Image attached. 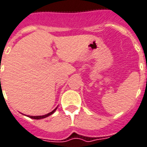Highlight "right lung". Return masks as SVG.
I'll list each match as a JSON object with an SVG mask.
<instances>
[{
  "instance_id": "add662e5",
  "label": "right lung",
  "mask_w": 147,
  "mask_h": 147,
  "mask_svg": "<svg viewBox=\"0 0 147 147\" xmlns=\"http://www.w3.org/2000/svg\"><path fill=\"white\" fill-rule=\"evenodd\" d=\"M57 108H56L54 109V110H53L52 112H51V113H47V114H46V115H38V116H32V115H28L29 118H31V119H44V118H46V117L49 116V115H52L53 113H54L55 111H56V109H57Z\"/></svg>"
}]
</instances>
